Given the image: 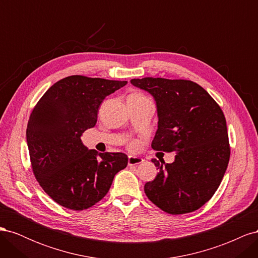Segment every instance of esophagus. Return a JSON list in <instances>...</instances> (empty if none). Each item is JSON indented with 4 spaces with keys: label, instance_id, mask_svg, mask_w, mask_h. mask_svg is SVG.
<instances>
[{
    "label": "esophagus",
    "instance_id": "obj_1",
    "mask_svg": "<svg viewBox=\"0 0 258 258\" xmlns=\"http://www.w3.org/2000/svg\"><path fill=\"white\" fill-rule=\"evenodd\" d=\"M143 161H144V159L141 157H138V156H129L128 157V165L129 166H137V165H140V163H142Z\"/></svg>",
    "mask_w": 258,
    "mask_h": 258
}]
</instances>
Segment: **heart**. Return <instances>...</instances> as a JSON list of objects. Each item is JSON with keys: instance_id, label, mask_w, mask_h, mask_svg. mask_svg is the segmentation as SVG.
Instances as JSON below:
<instances>
[{"instance_id": "obj_1", "label": "heart", "mask_w": 258, "mask_h": 258, "mask_svg": "<svg viewBox=\"0 0 258 258\" xmlns=\"http://www.w3.org/2000/svg\"><path fill=\"white\" fill-rule=\"evenodd\" d=\"M131 98H136V99H142V100H146L147 98L143 95H141V93H134V95L130 96Z\"/></svg>"}]
</instances>
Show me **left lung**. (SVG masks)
Here are the masks:
<instances>
[{
	"label": "left lung",
	"mask_w": 258,
	"mask_h": 258,
	"mask_svg": "<svg viewBox=\"0 0 258 258\" xmlns=\"http://www.w3.org/2000/svg\"><path fill=\"white\" fill-rule=\"evenodd\" d=\"M147 91L157 108L158 126L152 147L176 152L172 163H159L144 191L169 214H185L208 202L227 169L230 150L223 111L198 84L184 80L144 77L130 81Z\"/></svg>",
	"instance_id": "8db88e82"
}]
</instances>
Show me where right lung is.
Returning a JSON list of instances; mask_svg holds the SVG:
<instances>
[{
  "instance_id": "1",
  "label": "right lung",
  "mask_w": 258,
  "mask_h": 258,
  "mask_svg": "<svg viewBox=\"0 0 258 258\" xmlns=\"http://www.w3.org/2000/svg\"><path fill=\"white\" fill-rule=\"evenodd\" d=\"M127 82L82 75L60 80L44 93L30 115L27 144L34 175L60 206L81 211L107 194L114 176L128 165L123 153H98L82 142L96 126L105 97Z\"/></svg>"
}]
</instances>
